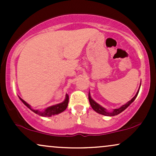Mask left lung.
<instances>
[{
  "mask_svg": "<svg viewBox=\"0 0 156 156\" xmlns=\"http://www.w3.org/2000/svg\"><path fill=\"white\" fill-rule=\"evenodd\" d=\"M140 86H141V84H140ZM139 89H140V88H139ZM139 89L138 90V92H137L136 94V95L134 96L133 98H132V99L130 100V101H128V103H126V104L123 105L122 106L120 107V108L114 109V110L112 112H108L104 108H103V107L101 106V105H100L99 104H98L96 102H94L92 99V98H91L90 94H89V103H90L91 106H92V108H93V110L95 111L96 112L99 113V114H103V115H105V116H111V117H112V116H115V115H117V114H120V113L122 112L123 111L125 110V109H126L127 108H128V107L130 105V103H133V102L134 101V100L136 99V98L137 97L138 93H139Z\"/></svg>",
  "mask_w": 156,
  "mask_h": 156,
  "instance_id": "1",
  "label": "left lung"
}]
</instances>
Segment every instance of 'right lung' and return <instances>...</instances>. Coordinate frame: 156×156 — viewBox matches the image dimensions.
Returning <instances> with one entry per match:
<instances>
[{"label": "right lung", "mask_w": 156, "mask_h": 156, "mask_svg": "<svg viewBox=\"0 0 156 156\" xmlns=\"http://www.w3.org/2000/svg\"><path fill=\"white\" fill-rule=\"evenodd\" d=\"M20 101H22L28 108L31 109L32 112H34L35 114H39V116H42V117H51V116L55 115V114H59V113H62L67 108L68 105V102H69V96H68V94H66V98L64 102L59 103V104L48 107V108H46L44 112H39L38 110H34V109H32L31 108V106H30L26 101H23L22 98H20Z\"/></svg>", "instance_id": "1"}]
</instances>
